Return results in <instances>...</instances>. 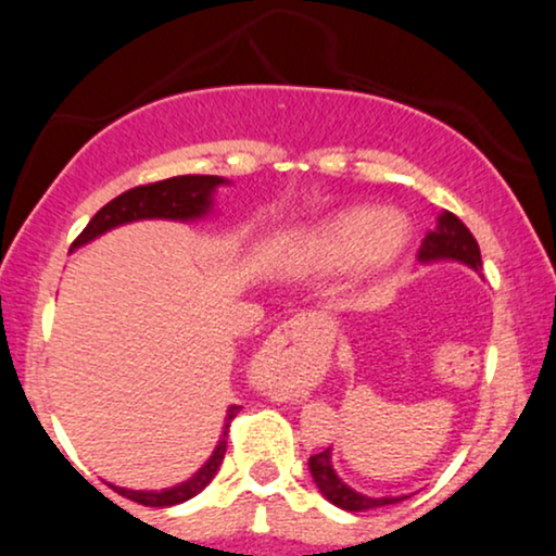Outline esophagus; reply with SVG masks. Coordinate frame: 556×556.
I'll use <instances>...</instances> for the list:
<instances>
[{"mask_svg": "<svg viewBox=\"0 0 556 556\" xmlns=\"http://www.w3.org/2000/svg\"><path fill=\"white\" fill-rule=\"evenodd\" d=\"M305 327V318L303 321H287L279 327L274 334L266 340L264 350L258 353V368L264 366V363H271L274 358H282V363H287V368H290V374H295L292 368H295L298 363V337H300V329ZM287 379H292V376H287Z\"/></svg>", "mask_w": 556, "mask_h": 556, "instance_id": "obj_1", "label": "esophagus"}]
</instances>
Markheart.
Here are the masks:
<instances>
[{
    "label": "heart",
    "instance_id": "obj_1",
    "mask_svg": "<svg viewBox=\"0 0 556 556\" xmlns=\"http://www.w3.org/2000/svg\"><path fill=\"white\" fill-rule=\"evenodd\" d=\"M407 242V225L400 214L376 208H350L321 222L303 242V258L314 269L334 271L355 264L374 271L392 264Z\"/></svg>",
    "mask_w": 556,
    "mask_h": 556
}]
</instances>
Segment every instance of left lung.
I'll use <instances>...</instances> for the list:
<instances>
[{
  "mask_svg": "<svg viewBox=\"0 0 556 556\" xmlns=\"http://www.w3.org/2000/svg\"><path fill=\"white\" fill-rule=\"evenodd\" d=\"M418 261L420 264L457 261V264L470 266V269L481 274V251H478L476 238L470 235V229L450 212H442L437 216V227H433L424 238V242H420ZM308 468L318 491H321L331 504H337L340 509H348V513H366V509L387 507V504L407 500V496H368L350 489L348 483L337 476L334 465H331V446L311 457Z\"/></svg>",
  "mask_w": 556,
  "mask_h": 556,
  "instance_id": "1",
  "label": "left lung"
}]
</instances>
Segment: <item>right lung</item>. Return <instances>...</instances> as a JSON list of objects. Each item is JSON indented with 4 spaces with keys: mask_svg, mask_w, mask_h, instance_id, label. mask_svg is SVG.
Returning a JSON list of instances; mask_svg holds the SVG:
<instances>
[{
    "mask_svg": "<svg viewBox=\"0 0 556 556\" xmlns=\"http://www.w3.org/2000/svg\"><path fill=\"white\" fill-rule=\"evenodd\" d=\"M222 185H229L225 177L216 175H182V177H169V180L154 182V185H140V188L127 190V193L117 195L114 201L106 203L99 214L88 222V227L78 235V240L73 242L75 248L86 245L96 238H101L104 232H110L114 227L130 225V222L140 219H169V222H198L203 216L214 212V193ZM240 407L229 405L225 426H222L219 442H216L212 457L195 470L188 481L177 483L172 489L162 491H136L125 486H112L117 494L127 496V500L146 504V507H172V504H180L193 500L198 491H203L212 483V478L219 470L222 460H225L227 452V431L229 420L238 416Z\"/></svg>",
    "mask_w": 556,
    "mask_h": 556,
    "instance_id": "add662e5",
    "label": "right lung"
}]
</instances>
